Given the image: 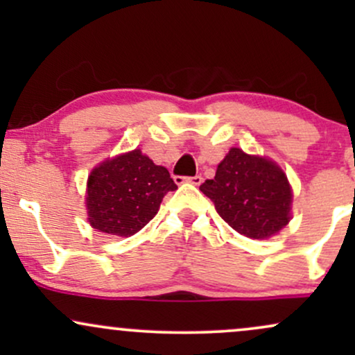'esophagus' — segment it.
Here are the masks:
<instances>
[{
	"label": "esophagus",
	"instance_id": "1",
	"mask_svg": "<svg viewBox=\"0 0 355 355\" xmlns=\"http://www.w3.org/2000/svg\"><path fill=\"white\" fill-rule=\"evenodd\" d=\"M202 175H195V177H175V182H189V183H193V185H200L202 183Z\"/></svg>",
	"mask_w": 355,
	"mask_h": 355
}]
</instances>
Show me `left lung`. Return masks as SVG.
<instances>
[{
	"label": "left lung",
	"mask_w": 355,
	"mask_h": 355,
	"mask_svg": "<svg viewBox=\"0 0 355 355\" xmlns=\"http://www.w3.org/2000/svg\"><path fill=\"white\" fill-rule=\"evenodd\" d=\"M200 190L220 217L248 239L272 237L291 220L292 190L285 173L274 162L240 148L230 150Z\"/></svg>",
	"instance_id": "8db88e82"
}]
</instances>
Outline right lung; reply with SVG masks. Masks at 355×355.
Returning a JSON list of instances; mask_svg holds the SVG:
<instances>
[{"label":"right lung","mask_w":355,"mask_h":355,"mask_svg":"<svg viewBox=\"0 0 355 355\" xmlns=\"http://www.w3.org/2000/svg\"><path fill=\"white\" fill-rule=\"evenodd\" d=\"M172 190L177 185L168 170L133 150L103 162L88 177V220L93 229L128 237L155 217Z\"/></svg>","instance_id":"right-lung-1"}]
</instances>
